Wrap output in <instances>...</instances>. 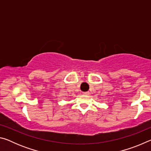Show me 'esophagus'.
Listing matches in <instances>:
<instances>
[{
	"instance_id": "esophagus-1",
	"label": "esophagus",
	"mask_w": 151,
	"mask_h": 151,
	"mask_svg": "<svg viewBox=\"0 0 151 151\" xmlns=\"http://www.w3.org/2000/svg\"><path fill=\"white\" fill-rule=\"evenodd\" d=\"M83 94H85V95H88L89 94V92H83Z\"/></svg>"
}]
</instances>
